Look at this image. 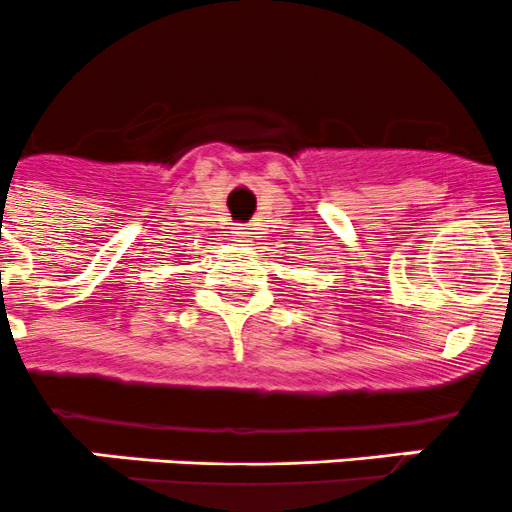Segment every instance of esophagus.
<instances>
[{"label": "esophagus", "instance_id": "34e87169", "mask_svg": "<svg viewBox=\"0 0 512 512\" xmlns=\"http://www.w3.org/2000/svg\"><path fill=\"white\" fill-rule=\"evenodd\" d=\"M234 236L239 241H244V244H249V241H251V226H246V224L234 226Z\"/></svg>", "mask_w": 512, "mask_h": 512}]
</instances>
